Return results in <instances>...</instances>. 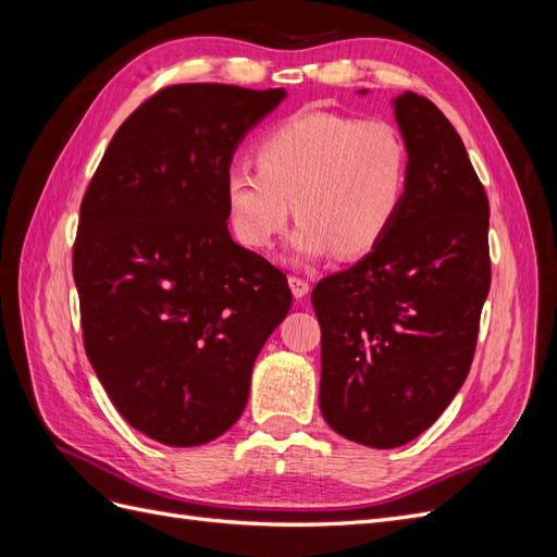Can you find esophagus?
<instances>
[{"mask_svg":"<svg viewBox=\"0 0 557 557\" xmlns=\"http://www.w3.org/2000/svg\"><path fill=\"white\" fill-rule=\"evenodd\" d=\"M288 283H290V290H293V295H295L297 299H301V297H307V295H309V290H311V285H309V281H305V278H299V276H290V278H288Z\"/></svg>","mask_w":557,"mask_h":557,"instance_id":"esophagus-1","label":"esophagus"}]
</instances>
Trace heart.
I'll list each match as a JSON object with an SVG mask.
<instances>
[{"instance_id":"1","label":"heart","mask_w":557,"mask_h":557,"mask_svg":"<svg viewBox=\"0 0 557 557\" xmlns=\"http://www.w3.org/2000/svg\"><path fill=\"white\" fill-rule=\"evenodd\" d=\"M256 162L258 170L234 164L225 174L232 232L252 250L272 248L295 205V260L374 250L399 218L411 178L409 148L393 123L325 111L269 129Z\"/></svg>"}]
</instances>
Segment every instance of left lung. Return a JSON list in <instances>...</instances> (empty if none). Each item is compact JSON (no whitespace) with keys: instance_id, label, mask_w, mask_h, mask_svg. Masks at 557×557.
Masks as SVG:
<instances>
[{"instance_id":"left-lung-1","label":"left lung","mask_w":557,"mask_h":557,"mask_svg":"<svg viewBox=\"0 0 557 557\" xmlns=\"http://www.w3.org/2000/svg\"><path fill=\"white\" fill-rule=\"evenodd\" d=\"M393 107L411 164L399 218L369 256L311 293L320 411L372 448L416 440L458 395L491 290V207L460 134L416 92Z\"/></svg>"}]
</instances>
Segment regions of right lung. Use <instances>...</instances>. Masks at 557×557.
<instances>
[{
	"label": "right lung",
	"instance_id": "add662e5",
	"mask_svg": "<svg viewBox=\"0 0 557 557\" xmlns=\"http://www.w3.org/2000/svg\"><path fill=\"white\" fill-rule=\"evenodd\" d=\"M283 88L181 83L117 127L81 201L83 346L127 423L188 448L237 423L288 278L227 230L225 174Z\"/></svg>",
	"mask_w": 557,
	"mask_h": 557
}]
</instances>
